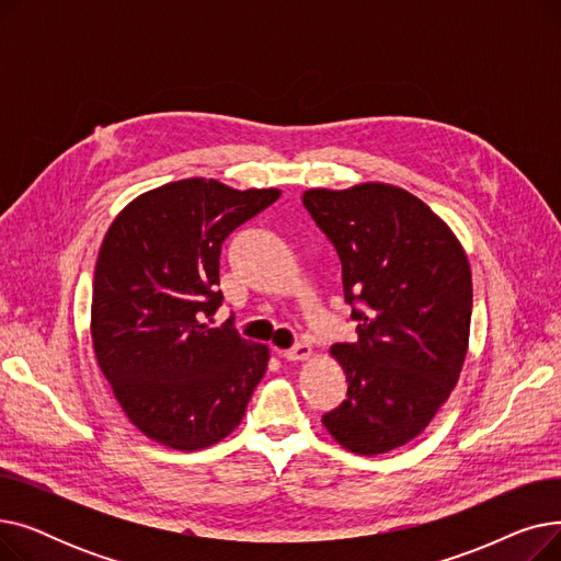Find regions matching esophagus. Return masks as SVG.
<instances>
[{
  "mask_svg": "<svg viewBox=\"0 0 561 561\" xmlns=\"http://www.w3.org/2000/svg\"><path fill=\"white\" fill-rule=\"evenodd\" d=\"M282 357L286 362H305V359L311 357V345L300 341V343H296V345L288 347V350H282Z\"/></svg>",
  "mask_w": 561,
  "mask_h": 561,
  "instance_id": "esophagus-1",
  "label": "esophagus"
}]
</instances>
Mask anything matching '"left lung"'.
<instances>
[{
  "label": "left lung",
  "mask_w": 561,
  "mask_h": 561,
  "mask_svg": "<svg viewBox=\"0 0 561 561\" xmlns=\"http://www.w3.org/2000/svg\"><path fill=\"white\" fill-rule=\"evenodd\" d=\"M302 202L336 248L357 320V341L330 350L347 398L322 425L350 453L396 450L430 425L459 379L473 309L466 252L423 199L391 184L311 188Z\"/></svg>",
  "instance_id": "1"
}]
</instances>
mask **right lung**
Returning a JSON list of instances; mask_svg holds the SVG:
<instances>
[{"label":"right lung","instance_id":"1","mask_svg":"<svg viewBox=\"0 0 561 561\" xmlns=\"http://www.w3.org/2000/svg\"><path fill=\"white\" fill-rule=\"evenodd\" d=\"M282 195L216 180L172 182L129 202L95 265L91 336L127 419L174 450L209 448L243 421L268 345L241 339L222 305L220 248Z\"/></svg>","mask_w":561,"mask_h":561}]
</instances>
